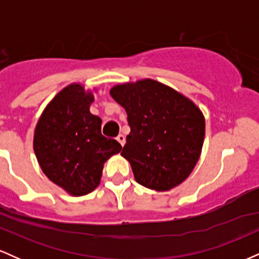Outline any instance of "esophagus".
<instances>
[{
    "mask_svg": "<svg viewBox=\"0 0 259 259\" xmlns=\"http://www.w3.org/2000/svg\"><path fill=\"white\" fill-rule=\"evenodd\" d=\"M117 141L119 142L121 146H124V145H125V136L121 135V134H119V135L117 136Z\"/></svg>",
    "mask_w": 259,
    "mask_h": 259,
    "instance_id": "34e87169",
    "label": "esophagus"
}]
</instances>
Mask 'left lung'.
<instances>
[{"label":"left lung","instance_id":"1","mask_svg":"<svg viewBox=\"0 0 259 259\" xmlns=\"http://www.w3.org/2000/svg\"><path fill=\"white\" fill-rule=\"evenodd\" d=\"M111 96L125 108L130 134L121 156L140 185L168 191L195 168L204 139V118L189 99L146 79L118 85Z\"/></svg>","mask_w":259,"mask_h":259}]
</instances>
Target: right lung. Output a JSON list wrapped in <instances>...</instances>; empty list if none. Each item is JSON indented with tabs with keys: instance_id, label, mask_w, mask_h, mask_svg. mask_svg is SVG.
Masks as SVG:
<instances>
[{
	"instance_id": "obj_1",
	"label": "right lung",
	"mask_w": 259,
	"mask_h": 259,
	"mask_svg": "<svg viewBox=\"0 0 259 259\" xmlns=\"http://www.w3.org/2000/svg\"><path fill=\"white\" fill-rule=\"evenodd\" d=\"M94 96L79 84L63 89L46 107L34 135L41 169L56 185L74 196L99 186L103 163L121 145L101 133L100 117L90 113Z\"/></svg>"
}]
</instances>
